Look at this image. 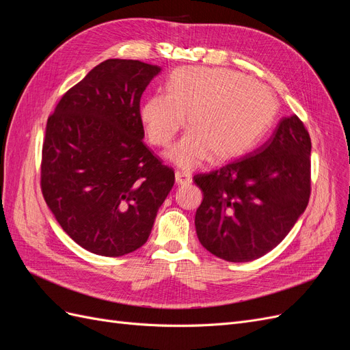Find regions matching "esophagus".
I'll return each instance as SVG.
<instances>
[{"label":"esophagus","mask_w":350,"mask_h":350,"mask_svg":"<svg viewBox=\"0 0 350 350\" xmlns=\"http://www.w3.org/2000/svg\"><path fill=\"white\" fill-rule=\"evenodd\" d=\"M193 178L188 172H181V171H176L175 172V183L178 185H185V184H191Z\"/></svg>","instance_id":"34e87169"}]
</instances>
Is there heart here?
Wrapping results in <instances>:
<instances>
[{
  "label": "heart",
  "mask_w": 350,
  "mask_h": 350,
  "mask_svg": "<svg viewBox=\"0 0 350 350\" xmlns=\"http://www.w3.org/2000/svg\"><path fill=\"white\" fill-rule=\"evenodd\" d=\"M166 90L143 102L140 118L149 140L166 146L183 129L187 115L189 130L165 153L185 171L203 165L210 154L230 159L248 150L278 112L266 86L226 68H178Z\"/></svg>",
  "instance_id": "1"
}]
</instances>
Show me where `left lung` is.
I'll return each instance as SVG.
<instances>
[{
	"instance_id": "8db88e82",
	"label": "left lung",
	"mask_w": 350,
	"mask_h": 350,
	"mask_svg": "<svg viewBox=\"0 0 350 350\" xmlns=\"http://www.w3.org/2000/svg\"><path fill=\"white\" fill-rule=\"evenodd\" d=\"M310 157V134L292 115L257 150L196 175L204 196L196 213L201 245L232 262L252 261L278 247L308 206Z\"/></svg>"
}]
</instances>
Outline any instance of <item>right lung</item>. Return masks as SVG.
Returning <instances> with one entry per match:
<instances>
[{
    "label": "right lung",
    "instance_id": "1",
    "mask_svg": "<svg viewBox=\"0 0 350 350\" xmlns=\"http://www.w3.org/2000/svg\"><path fill=\"white\" fill-rule=\"evenodd\" d=\"M162 68L107 59L71 88L46 122L42 194L84 250L121 257L144 245L175 183L143 143L140 99Z\"/></svg>",
    "mask_w": 350,
    "mask_h": 350
}]
</instances>
